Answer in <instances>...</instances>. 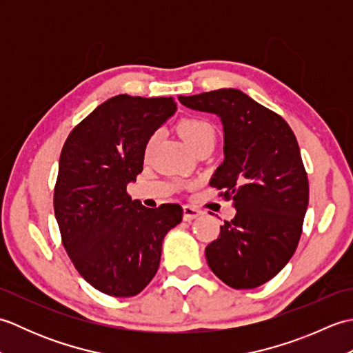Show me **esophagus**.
<instances>
[{"mask_svg": "<svg viewBox=\"0 0 353 353\" xmlns=\"http://www.w3.org/2000/svg\"><path fill=\"white\" fill-rule=\"evenodd\" d=\"M200 215H201V211H200V209L194 208V206H190V205L183 206V216H185V220H186V221L196 220V219H199Z\"/></svg>", "mask_w": 353, "mask_h": 353, "instance_id": "34e87169", "label": "esophagus"}]
</instances>
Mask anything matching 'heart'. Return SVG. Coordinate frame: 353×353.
<instances>
[{
    "label": "heart",
    "instance_id": "b5f03b06",
    "mask_svg": "<svg viewBox=\"0 0 353 353\" xmlns=\"http://www.w3.org/2000/svg\"><path fill=\"white\" fill-rule=\"evenodd\" d=\"M177 130H179V134H181L183 141L190 145L191 150H196L201 145H212L214 147L215 129L211 123L206 121V119H203V118H196V117L183 118L179 121ZM156 138H157L156 134H153V137L148 139L147 152L154 145Z\"/></svg>",
    "mask_w": 353,
    "mask_h": 353
}]
</instances>
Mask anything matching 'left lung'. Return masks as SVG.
I'll use <instances>...</instances> for the list:
<instances>
[{
    "label": "left lung",
    "instance_id": "8db88e82",
    "mask_svg": "<svg viewBox=\"0 0 353 353\" xmlns=\"http://www.w3.org/2000/svg\"><path fill=\"white\" fill-rule=\"evenodd\" d=\"M179 101L215 114L224 132V161L209 185L224 190L236 215L206 247L208 265L232 288H256L288 264L302 235L310 185L297 139L282 117L239 89Z\"/></svg>",
    "mask_w": 353,
    "mask_h": 353
}]
</instances>
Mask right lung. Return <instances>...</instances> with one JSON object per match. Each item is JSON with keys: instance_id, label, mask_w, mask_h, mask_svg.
Segmentation results:
<instances>
[{"instance_id": "obj_1", "label": "right lung", "mask_w": 353, "mask_h": 353, "mask_svg": "<svg viewBox=\"0 0 353 353\" xmlns=\"http://www.w3.org/2000/svg\"><path fill=\"white\" fill-rule=\"evenodd\" d=\"M176 109L172 97L115 95L65 141L54 188L62 243L81 277L108 296L144 290L159 268L165 235L182 221V206L150 209L127 194L148 139Z\"/></svg>"}]
</instances>
